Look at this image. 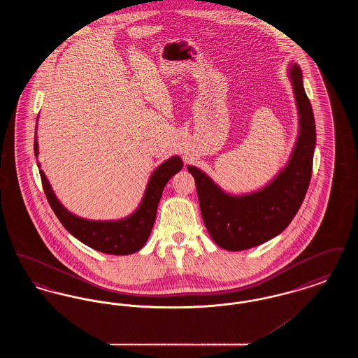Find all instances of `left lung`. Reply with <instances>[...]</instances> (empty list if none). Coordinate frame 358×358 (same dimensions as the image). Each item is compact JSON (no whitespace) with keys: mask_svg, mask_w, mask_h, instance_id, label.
Masks as SVG:
<instances>
[{"mask_svg":"<svg viewBox=\"0 0 358 358\" xmlns=\"http://www.w3.org/2000/svg\"><path fill=\"white\" fill-rule=\"evenodd\" d=\"M289 76L299 115V134L289 162L271 182L252 193L234 196L204 171L187 166L196 181L205 227L212 240L227 251H244L282 234L306 196L315 149V122L296 63L289 66Z\"/></svg>","mask_w":358,"mask_h":358,"instance_id":"left-lung-1","label":"left lung"}]
</instances>
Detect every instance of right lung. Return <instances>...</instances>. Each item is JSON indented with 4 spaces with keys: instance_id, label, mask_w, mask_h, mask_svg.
<instances>
[{
    "instance_id": "obj_1",
    "label": "right lung",
    "mask_w": 358,
    "mask_h": 358,
    "mask_svg": "<svg viewBox=\"0 0 358 358\" xmlns=\"http://www.w3.org/2000/svg\"><path fill=\"white\" fill-rule=\"evenodd\" d=\"M37 129V126H36ZM34 155H38L37 136H34ZM182 161L178 155H173L162 162L149 178L142 201L130 216L120 220H87L67 210L52 190L44 171L40 169V177L48 203L57 219L72 236L85 245L108 255H130L139 251L150 236L158 203L162 190L171 177L182 169ZM40 168V164H37Z\"/></svg>"
}]
</instances>
